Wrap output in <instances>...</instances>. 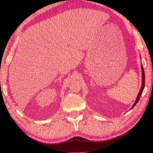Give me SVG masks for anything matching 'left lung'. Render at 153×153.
<instances>
[{
    "mask_svg": "<svg viewBox=\"0 0 153 153\" xmlns=\"http://www.w3.org/2000/svg\"><path fill=\"white\" fill-rule=\"evenodd\" d=\"M141 72H142V85H141V90L140 91H139L138 95H137V97L136 99V101L133 104V105L132 106L131 109H132L134 107V105H136V104L138 103V101L139 100V98H140L141 94H142V92L143 91V89H144V86H145V73H144V70H143V65H141Z\"/></svg>",
    "mask_w": 153,
    "mask_h": 153,
    "instance_id": "1",
    "label": "left lung"
}]
</instances>
